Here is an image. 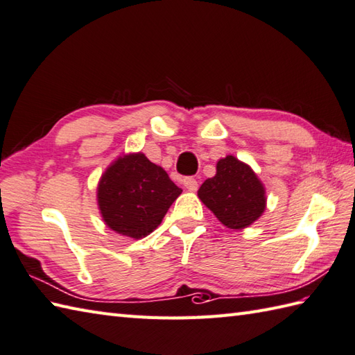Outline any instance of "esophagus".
Here are the masks:
<instances>
[{
  "label": "esophagus",
  "instance_id": "34e87169",
  "mask_svg": "<svg viewBox=\"0 0 355 355\" xmlns=\"http://www.w3.org/2000/svg\"><path fill=\"white\" fill-rule=\"evenodd\" d=\"M183 184H184V187L187 189L189 192H196V189H198V181H196L195 178H192V177L184 178V180H183Z\"/></svg>",
  "mask_w": 355,
  "mask_h": 355
}]
</instances>
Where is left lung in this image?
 I'll list each match as a JSON object with an SVG mask.
<instances>
[{
	"mask_svg": "<svg viewBox=\"0 0 355 355\" xmlns=\"http://www.w3.org/2000/svg\"><path fill=\"white\" fill-rule=\"evenodd\" d=\"M198 198L230 230L252 225L266 209V189L250 164L234 155L218 160L215 177L207 178Z\"/></svg>",
	"mask_w": 355,
	"mask_h": 355,
	"instance_id": "1",
	"label": "left lung"
}]
</instances>
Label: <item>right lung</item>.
<instances>
[{"label":"right lung","instance_id":"obj_1","mask_svg":"<svg viewBox=\"0 0 355 355\" xmlns=\"http://www.w3.org/2000/svg\"><path fill=\"white\" fill-rule=\"evenodd\" d=\"M181 192L162 166L144 153H130L119 155L103 172L96 201L107 227L137 241L162 224Z\"/></svg>","mask_w":355,"mask_h":355}]
</instances>
